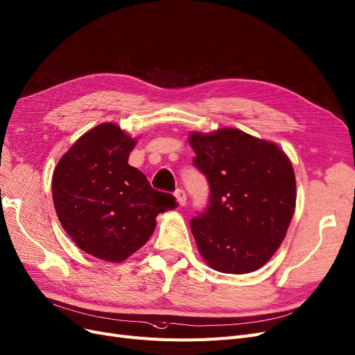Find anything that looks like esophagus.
Listing matches in <instances>:
<instances>
[{
	"label": "esophagus",
	"mask_w": 355,
	"mask_h": 355,
	"mask_svg": "<svg viewBox=\"0 0 355 355\" xmlns=\"http://www.w3.org/2000/svg\"><path fill=\"white\" fill-rule=\"evenodd\" d=\"M175 199H177V202H178L180 206H184L186 202H187V194H186V191L178 189V190L175 191Z\"/></svg>",
	"instance_id": "esophagus-1"
}]
</instances>
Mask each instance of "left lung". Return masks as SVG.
<instances>
[{"mask_svg":"<svg viewBox=\"0 0 355 355\" xmlns=\"http://www.w3.org/2000/svg\"><path fill=\"white\" fill-rule=\"evenodd\" d=\"M193 165L209 199L190 228L206 263L225 273L263 266L281 245L295 209V175L277 144L237 128L190 136Z\"/></svg>","mask_w":355,"mask_h":355,"instance_id":"left-lung-1","label":"left lung"}]
</instances>
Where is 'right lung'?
Returning <instances> with one entry per match:
<instances>
[{
  "label": "right lung",
  "instance_id": "right-lung-1",
  "mask_svg": "<svg viewBox=\"0 0 355 355\" xmlns=\"http://www.w3.org/2000/svg\"><path fill=\"white\" fill-rule=\"evenodd\" d=\"M136 141L114 124H99L65 153L52 177L62 228L83 252L123 261L149 240L157 214L178 206L128 165Z\"/></svg>",
  "mask_w": 355,
  "mask_h": 355
}]
</instances>
